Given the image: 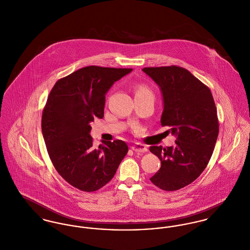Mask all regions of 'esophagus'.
Listing matches in <instances>:
<instances>
[{"label":"esophagus","instance_id":"34e87169","mask_svg":"<svg viewBox=\"0 0 250 250\" xmlns=\"http://www.w3.org/2000/svg\"><path fill=\"white\" fill-rule=\"evenodd\" d=\"M131 148L134 150L135 152H146L147 151V147L142 144H139V143H136L134 144Z\"/></svg>","mask_w":250,"mask_h":250}]
</instances>
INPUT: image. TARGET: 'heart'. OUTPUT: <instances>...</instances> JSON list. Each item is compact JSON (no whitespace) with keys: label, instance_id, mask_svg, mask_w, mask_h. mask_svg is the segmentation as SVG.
I'll list each match as a JSON object with an SVG mask.
<instances>
[{"label":"heart","instance_id":"obj_1","mask_svg":"<svg viewBox=\"0 0 250 250\" xmlns=\"http://www.w3.org/2000/svg\"><path fill=\"white\" fill-rule=\"evenodd\" d=\"M136 94H151V95H152L151 91H150L147 87H146L145 85H139V86H137V88H136Z\"/></svg>","mask_w":250,"mask_h":250}]
</instances>
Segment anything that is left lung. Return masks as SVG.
<instances>
[{
  "mask_svg": "<svg viewBox=\"0 0 250 250\" xmlns=\"http://www.w3.org/2000/svg\"><path fill=\"white\" fill-rule=\"evenodd\" d=\"M142 70L161 90V125L170 126L176 137L172 146L149 147L161 160V168L150 181L163 190H178L195 181L211 158L219 133L216 105L210 89L183 67Z\"/></svg>",
  "mask_w": 250,
  "mask_h": 250,
  "instance_id": "left-lung-1",
  "label": "left lung"
}]
</instances>
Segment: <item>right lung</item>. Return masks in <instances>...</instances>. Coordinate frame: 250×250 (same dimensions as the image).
Segmentation results:
<instances>
[{"instance_id":"add662e5","label":"right lung","mask_w":250,"mask_h":250,"mask_svg":"<svg viewBox=\"0 0 250 250\" xmlns=\"http://www.w3.org/2000/svg\"><path fill=\"white\" fill-rule=\"evenodd\" d=\"M132 68L85 66L59 80L47 98L42 132L58 173L80 190L105 186L128 151L122 140L92 147L91 122L104 117L105 95Z\"/></svg>"}]
</instances>
